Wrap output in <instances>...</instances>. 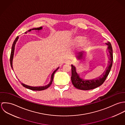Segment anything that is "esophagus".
<instances>
[{
  "instance_id": "34e87169",
  "label": "esophagus",
  "mask_w": 125,
  "mask_h": 125,
  "mask_svg": "<svg viewBox=\"0 0 125 125\" xmlns=\"http://www.w3.org/2000/svg\"><path fill=\"white\" fill-rule=\"evenodd\" d=\"M64 63L67 64H70L71 63V61L69 60H67L66 61H65L64 62Z\"/></svg>"
}]
</instances>
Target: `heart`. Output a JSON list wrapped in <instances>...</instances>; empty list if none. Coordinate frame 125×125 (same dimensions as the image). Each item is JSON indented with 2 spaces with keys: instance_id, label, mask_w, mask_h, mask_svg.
Listing matches in <instances>:
<instances>
[{
  "instance_id": "obj_1",
  "label": "heart",
  "mask_w": 125,
  "mask_h": 125,
  "mask_svg": "<svg viewBox=\"0 0 125 125\" xmlns=\"http://www.w3.org/2000/svg\"><path fill=\"white\" fill-rule=\"evenodd\" d=\"M73 43L75 45H79L80 47L83 49L87 48L89 45V40L83 36H75L73 39Z\"/></svg>"
}]
</instances>
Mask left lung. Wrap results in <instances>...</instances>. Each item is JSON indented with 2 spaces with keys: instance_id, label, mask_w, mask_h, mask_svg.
I'll use <instances>...</instances> for the list:
<instances>
[{
  "instance_id": "obj_1",
  "label": "left lung",
  "mask_w": 125,
  "mask_h": 125,
  "mask_svg": "<svg viewBox=\"0 0 125 125\" xmlns=\"http://www.w3.org/2000/svg\"><path fill=\"white\" fill-rule=\"evenodd\" d=\"M108 46V50L109 54L108 55L109 58V63L105 70L100 76L97 78L91 80H85L81 78L79 75L76 71V68L73 65H71L72 76L71 81L73 85L76 89L81 90H90L96 88L102 85L106 79L110 71L111 70L113 62V49L111 43L109 42L106 43ZM84 52L79 53L77 56V58L79 60L82 59L84 55Z\"/></svg>"
}]
</instances>
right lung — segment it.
I'll return each mask as SVG.
<instances>
[{
    "label": "right lung",
    "mask_w": 125,
    "mask_h": 125,
    "mask_svg": "<svg viewBox=\"0 0 125 125\" xmlns=\"http://www.w3.org/2000/svg\"><path fill=\"white\" fill-rule=\"evenodd\" d=\"M42 29V27H40L39 28H33V29H30L29 30H28L27 31L25 32V33L26 34L27 33V32H30L31 31V30H38V31ZM18 36H17L15 40L13 42V43L12 44V48H11V53H10V65H11V67L13 70V67H12V60H13V55H14V49H15V44H16V42L17 41L18 39ZM59 68V67H58L53 72V73H52V76H51V81L50 82V83L49 84H48L46 86H40V87H31V86H28V85H26L23 83H21V85L25 88L28 89H31V90H36V91H40V90H44V89H48L52 84V81H53V76L54 74L57 71V70Z\"/></svg>",
    "instance_id": "1"
}]
</instances>
